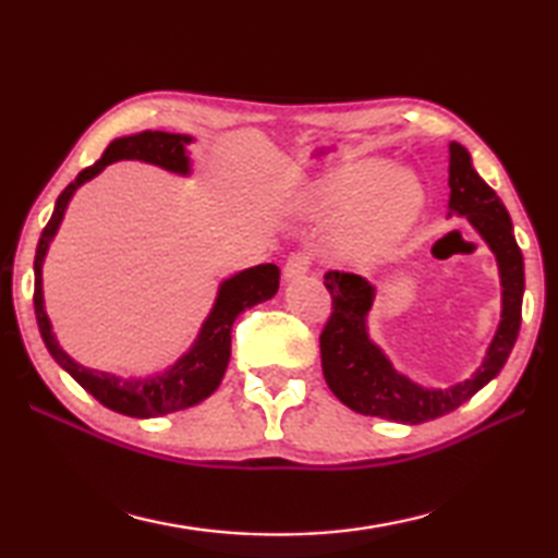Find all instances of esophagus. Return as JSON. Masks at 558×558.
Returning a JSON list of instances; mask_svg holds the SVG:
<instances>
[{"label":"esophagus","instance_id":"34e87169","mask_svg":"<svg viewBox=\"0 0 558 558\" xmlns=\"http://www.w3.org/2000/svg\"><path fill=\"white\" fill-rule=\"evenodd\" d=\"M310 266H313V258H310V253H305V251L290 253V258L286 260V268H282V276H286V280H298V278L305 276Z\"/></svg>","mask_w":558,"mask_h":558}]
</instances>
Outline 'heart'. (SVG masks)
I'll use <instances>...</instances> for the list:
<instances>
[{
  "label": "heart",
  "mask_w": 558,
  "mask_h": 558,
  "mask_svg": "<svg viewBox=\"0 0 558 558\" xmlns=\"http://www.w3.org/2000/svg\"><path fill=\"white\" fill-rule=\"evenodd\" d=\"M352 169L329 179L325 184V196L332 204H344L352 199L347 233L356 248L379 251L399 243L411 226L418 221L423 209V189L409 169L386 167Z\"/></svg>",
  "instance_id": "b5f03b06"
}]
</instances>
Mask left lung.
<instances>
[{
	"label": "left lung",
	"instance_id": "obj_1",
	"mask_svg": "<svg viewBox=\"0 0 558 558\" xmlns=\"http://www.w3.org/2000/svg\"><path fill=\"white\" fill-rule=\"evenodd\" d=\"M450 209L465 216L493 248L502 280V319L480 369L448 389H423L405 379L366 335V315L374 288L366 278L344 270L325 272V288L332 295V313L319 335L325 381L339 401L362 415H379L396 423H426L440 418L472 399L502 369L522 325L524 258L514 241L512 219L495 189L472 167L470 153L450 143Z\"/></svg>",
	"mask_w": 558,
	"mask_h": 558
}]
</instances>
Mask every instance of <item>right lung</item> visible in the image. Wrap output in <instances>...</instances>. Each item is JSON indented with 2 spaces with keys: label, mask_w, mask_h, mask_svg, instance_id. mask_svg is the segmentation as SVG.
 <instances>
[{
  "label": "right lung",
  "mask_w": 558,
  "mask_h": 558,
  "mask_svg": "<svg viewBox=\"0 0 558 558\" xmlns=\"http://www.w3.org/2000/svg\"><path fill=\"white\" fill-rule=\"evenodd\" d=\"M192 143L189 135H174V132H159V130H145L130 137H118L108 145L106 153L96 165L83 169L75 177V182L63 189L59 199H56V209L51 214L49 223L44 226L39 245H36L34 258V310L36 323H39V332L46 349L59 362L65 372H69L83 389H86L93 399L100 401L106 409L118 411L122 415H132V418H155V415H167L174 411L189 409V405L204 401L211 396L223 379L226 366H229L231 356V327L243 310H248L258 302H266L278 292L280 286V270L272 263H263V266L241 270L239 276L221 282L219 298L211 315L206 317L199 337H196L194 347L179 359L172 369L165 374H157L153 379H118L108 372L86 369V366L75 364L73 359L63 352L56 342L51 332V323L44 310V290H41V266L44 256L49 251V243L59 231V223L63 219L65 206H69L71 196L81 184L88 179L100 174L102 169L120 159H143V162L157 165L169 172L189 174V155L186 145Z\"/></svg>",
  "instance_id": "add662e5"
}]
</instances>
